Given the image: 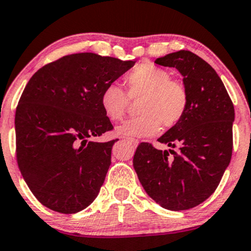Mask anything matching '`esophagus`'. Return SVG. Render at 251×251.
<instances>
[{"instance_id": "1", "label": "esophagus", "mask_w": 251, "mask_h": 251, "mask_svg": "<svg viewBox=\"0 0 251 251\" xmlns=\"http://www.w3.org/2000/svg\"><path fill=\"white\" fill-rule=\"evenodd\" d=\"M127 140L129 141V143H131L132 145H133L134 147H137L138 146V144H139V141L138 140H135V139H131V138H128Z\"/></svg>"}]
</instances>
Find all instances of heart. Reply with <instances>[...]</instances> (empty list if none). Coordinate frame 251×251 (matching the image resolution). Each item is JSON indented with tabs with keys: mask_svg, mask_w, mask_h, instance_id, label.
Returning <instances> with one entry per match:
<instances>
[{
	"mask_svg": "<svg viewBox=\"0 0 251 251\" xmlns=\"http://www.w3.org/2000/svg\"><path fill=\"white\" fill-rule=\"evenodd\" d=\"M127 93L119 84L111 83L100 95L102 111L112 122L125 117L131 99L141 98L138 106L140 116L118 126L117 133L125 137H151L161 128L176 126L188 107V93L180 81L172 79L165 69L141 64L125 77Z\"/></svg>",
	"mask_w": 251,
	"mask_h": 251,
	"instance_id": "obj_1",
	"label": "heart"
}]
</instances>
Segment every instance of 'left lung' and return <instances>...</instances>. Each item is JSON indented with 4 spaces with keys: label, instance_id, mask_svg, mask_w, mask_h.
Here are the masks:
<instances>
[{
    "label": "left lung",
    "instance_id": "obj_1",
    "mask_svg": "<svg viewBox=\"0 0 251 251\" xmlns=\"http://www.w3.org/2000/svg\"><path fill=\"white\" fill-rule=\"evenodd\" d=\"M155 63L182 75L188 107L182 120L158 139L177 150L160 151L141 143L133 167L156 203L175 212L191 209L215 192L230 162L234 105L216 71L191 51L168 53Z\"/></svg>",
    "mask_w": 251,
    "mask_h": 251
}]
</instances>
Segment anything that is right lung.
I'll list each match as a JSON object with an SVG mask.
<instances>
[{
  "label": "right lung",
  "mask_w": 251,
  "mask_h": 251,
  "mask_svg": "<svg viewBox=\"0 0 251 251\" xmlns=\"http://www.w3.org/2000/svg\"><path fill=\"white\" fill-rule=\"evenodd\" d=\"M134 63L74 53L30 78L15 114L16 158L24 181L43 206L75 214L97 198L118 140H90L113 128L100 95Z\"/></svg>",
  "instance_id": "obj_1"
}]
</instances>
